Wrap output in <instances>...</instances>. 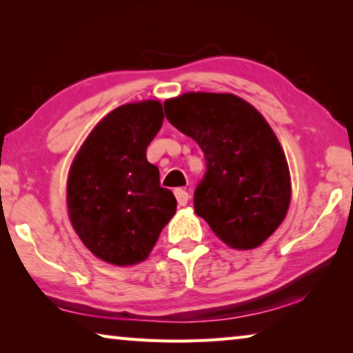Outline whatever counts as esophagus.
I'll use <instances>...</instances> for the list:
<instances>
[{"label": "esophagus", "instance_id": "1", "mask_svg": "<svg viewBox=\"0 0 353 353\" xmlns=\"http://www.w3.org/2000/svg\"><path fill=\"white\" fill-rule=\"evenodd\" d=\"M174 194H176V199H177V204H179V205L183 207V205L188 204L190 194L187 193V191L182 190V188H177V190L174 191Z\"/></svg>", "mask_w": 353, "mask_h": 353}]
</instances>
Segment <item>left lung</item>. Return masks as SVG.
Returning <instances> with one entry per match:
<instances>
[{
  "label": "left lung",
  "instance_id": "8db88e82",
  "mask_svg": "<svg viewBox=\"0 0 353 353\" xmlns=\"http://www.w3.org/2000/svg\"><path fill=\"white\" fill-rule=\"evenodd\" d=\"M166 119L201 146L205 174L194 212L234 249L270 238L290 207V170L270 124L229 93H185L163 104Z\"/></svg>",
  "mask_w": 353,
  "mask_h": 353
}]
</instances>
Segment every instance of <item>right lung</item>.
<instances>
[{
  "label": "right lung",
  "mask_w": 353,
  "mask_h": 353,
  "mask_svg": "<svg viewBox=\"0 0 353 353\" xmlns=\"http://www.w3.org/2000/svg\"><path fill=\"white\" fill-rule=\"evenodd\" d=\"M162 123L159 101L118 107L92 130L71 165V224L82 243L112 265L145 260L176 213L174 194L160 187L159 168L146 159Z\"/></svg>",
  "instance_id": "add662e5"
}]
</instances>
